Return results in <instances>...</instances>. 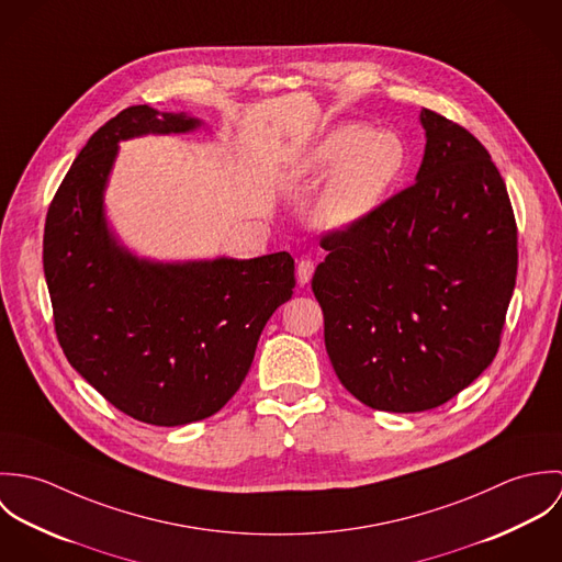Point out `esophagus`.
<instances>
[{
	"mask_svg": "<svg viewBox=\"0 0 562 562\" xmlns=\"http://www.w3.org/2000/svg\"><path fill=\"white\" fill-rule=\"evenodd\" d=\"M314 261L312 259H301L299 266H296V279H299V285H307L314 277Z\"/></svg>",
	"mask_w": 562,
	"mask_h": 562,
	"instance_id": "34e87169",
	"label": "esophagus"
}]
</instances>
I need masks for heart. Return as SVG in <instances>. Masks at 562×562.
Here are the masks:
<instances>
[{
	"label": "heart",
	"mask_w": 562,
	"mask_h": 562,
	"mask_svg": "<svg viewBox=\"0 0 562 562\" xmlns=\"http://www.w3.org/2000/svg\"><path fill=\"white\" fill-rule=\"evenodd\" d=\"M406 166V147L392 132H372L366 123L328 130L301 161L303 179L328 181L314 205L324 232H348L372 216Z\"/></svg>",
	"instance_id": "1"
}]
</instances>
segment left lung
I'll return each mask as SVG.
<instances>
[{
	"label": "left lung",
	"instance_id": "8db88e82",
	"mask_svg": "<svg viewBox=\"0 0 562 562\" xmlns=\"http://www.w3.org/2000/svg\"><path fill=\"white\" fill-rule=\"evenodd\" d=\"M415 183L328 250L312 290L341 385L390 413L454 398L493 361L517 277V227L481 143L432 110Z\"/></svg>",
	"mask_w": 562,
	"mask_h": 562
}]
</instances>
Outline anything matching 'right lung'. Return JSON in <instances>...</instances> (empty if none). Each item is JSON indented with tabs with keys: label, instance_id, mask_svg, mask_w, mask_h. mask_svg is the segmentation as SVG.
Masks as SVG:
<instances>
[{
	"label": "right lung",
	"instance_id": "right-lung-1",
	"mask_svg": "<svg viewBox=\"0 0 562 562\" xmlns=\"http://www.w3.org/2000/svg\"><path fill=\"white\" fill-rule=\"evenodd\" d=\"M201 125L186 112L123 110L90 136L45 223L43 268L69 363L119 411L154 426L199 422L232 401L266 322L296 285L285 250L158 261L112 232L105 188L119 143Z\"/></svg>",
	"mask_w": 562,
	"mask_h": 562
}]
</instances>
